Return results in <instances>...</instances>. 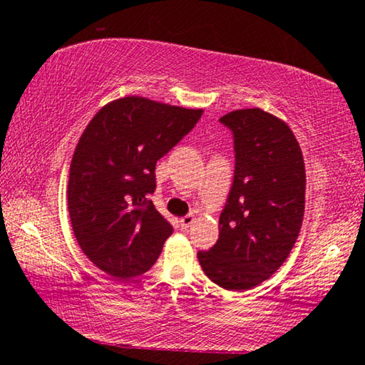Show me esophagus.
Instances as JSON below:
<instances>
[{
    "label": "esophagus",
    "instance_id": "1",
    "mask_svg": "<svg viewBox=\"0 0 365 365\" xmlns=\"http://www.w3.org/2000/svg\"><path fill=\"white\" fill-rule=\"evenodd\" d=\"M193 222H195V215L188 214L180 219V225H182V228H188L191 224H193Z\"/></svg>",
    "mask_w": 365,
    "mask_h": 365
}]
</instances>
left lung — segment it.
I'll return each mask as SVG.
<instances>
[{
    "mask_svg": "<svg viewBox=\"0 0 365 365\" xmlns=\"http://www.w3.org/2000/svg\"><path fill=\"white\" fill-rule=\"evenodd\" d=\"M219 122L233 137V182L217 243L197 251V259L219 287L245 292L269 279L296 243L304 215V160L287 123L262 109L233 110Z\"/></svg>",
    "mask_w": 365,
    "mask_h": 365,
    "instance_id": "8db88e82",
    "label": "left lung"
}]
</instances>
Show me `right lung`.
Segmentation results:
<instances>
[{
	"mask_svg": "<svg viewBox=\"0 0 365 365\" xmlns=\"http://www.w3.org/2000/svg\"><path fill=\"white\" fill-rule=\"evenodd\" d=\"M201 115L127 96L98 110L80 137L67 185L71 224L86 257L114 279L150 270L174 232L150 200L154 170Z\"/></svg>",
	"mask_w": 365,
	"mask_h": 365,
	"instance_id": "add662e5",
	"label": "right lung"
}]
</instances>
